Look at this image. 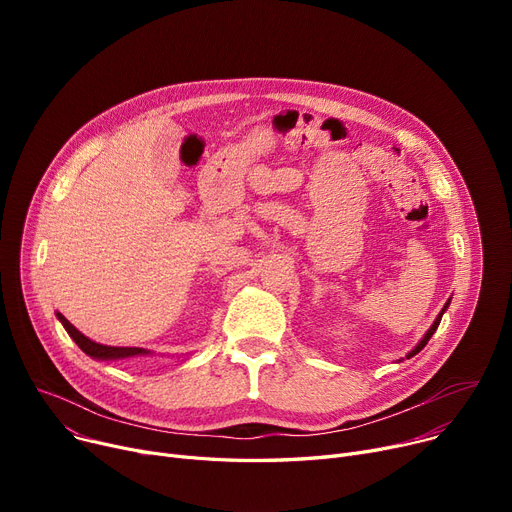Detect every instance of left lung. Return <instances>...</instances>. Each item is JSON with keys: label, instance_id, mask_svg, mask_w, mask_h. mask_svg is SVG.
<instances>
[{"label": "left lung", "instance_id": "left-lung-1", "mask_svg": "<svg viewBox=\"0 0 512 512\" xmlns=\"http://www.w3.org/2000/svg\"><path fill=\"white\" fill-rule=\"evenodd\" d=\"M448 305H450V301H448V303H446V305H444V309H442V311H440V315H438V317H436V321H434V324H432V328H429V330H427V334H425V336H423V338H421V340H419V344H417V346H415V348H413V351H411V353H409V355H407V359H411V357H415V355H417V353H419V351H423V346H425V344H427V342H429V338H432V336H434V332H436V330H438V326H440V319H442V315H444V311H446V309H448Z\"/></svg>", "mask_w": 512, "mask_h": 512}]
</instances>
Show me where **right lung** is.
Returning <instances> with one entry per match:
<instances>
[{
    "label": "right lung",
    "mask_w": 512,
    "mask_h": 512,
    "mask_svg": "<svg viewBox=\"0 0 512 512\" xmlns=\"http://www.w3.org/2000/svg\"><path fill=\"white\" fill-rule=\"evenodd\" d=\"M56 315H58V319L62 321V326L66 328L68 336L78 344L80 351L87 353V355L93 357V359H101V361L110 359V361H116V359L137 357V355H149V351H145V348H137V346H105V344L93 342V340L87 338L85 334H80L62 313H56Z\"/></svg>",
    "instance_id": "1"
}]
</instances>
